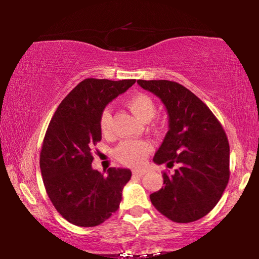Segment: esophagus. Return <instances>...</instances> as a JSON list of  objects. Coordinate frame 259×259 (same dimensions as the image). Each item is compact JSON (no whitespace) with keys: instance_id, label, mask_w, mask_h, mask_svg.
I'll return each mask as SVG.
<instances>
[{"instance_id":"34e87169","label":"esophagus","mask_w":259,"mask_h":259,"mask_svg":"<svg viewBox=\"0 0 259 259\" xmlns=\"http://www.w3.org/2000/svg\"><path fill=\"white\" fill-rule=\"evenodd\" d=\"M145 174H146V171H144V170H133V175L136 177H142Z\"/></svg>"}]
</instances>
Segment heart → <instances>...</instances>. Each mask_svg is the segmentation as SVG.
Here are the masks:
<instances>
[{
	"label": "heart",
	"mask_w": 259,
	"mask_h": 259,
	"mask_svg": "<svg viewBox=\"0 0 259 259\" xmlns=\"http://www.w3.org/2000/svg\"><path fill=\"white\" fill-rule=\"evenodd\" d=\"M126 107L142 122L151 121L156 114V106L153 99L146 94H136L126 99ZM112 114L108 108L102 112L99 120L100 131L107 136L111 134ZM152 151V145L146 140H123L114 150V156L122 164L129 166H140L145 163L148 154Z\"/></svg>",
	"instance_id": "heart-1"
}]
</instances>
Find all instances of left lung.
Wrapping results in <instances>:
<instances>
[{
	"mask_svg": "<svg viewBox=\"0 0 259 259\" xmlns=\"http://www.w3.org/2000/svg\"><path fill=\"white\" fill-rule=\"evenodd\" d=\"M168 111L169 130L153 161L178 165L163 172L164 186L150 195L163 216L176 223L204 217L221 200L230 179V145L221 122L202 100L168 80H138Z\"/></svg>",
	"mask_w": 259,
	"mask_h": 259,
	"instance_id": "left-lung-1",
	"label": "left lung"
}]
</instances>
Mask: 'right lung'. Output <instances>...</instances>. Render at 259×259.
Here are the masks:
<instances>
[{"mask_svg":"<svg viewBox=\"0 0 259 259\" xmlns=\"http://www.w3.org/2000/svg\"><path fill=\"white\" fill-rule=\"evenodd\" d=\"M136 80L85 78L57 108L40 153L47 194L67 222L82 227L100 225L116 211L129 169L94 170L93 150L102 139L99 120L106 105Z\"/></svg>","mask_w":259,"mask_h":259,"instance_id":"1","label":"right lung"}]
</instances>
